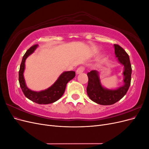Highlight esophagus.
Returning <instances> with one entry per match:
<instances>
[{"label": "esophagus", "mask_w": 149, "mask_h": 149, "mask_svg": "<svg viewBox=\"0 0 149 149\" xmlns=\"http://www.w3.org/2000/svg\"><path fill=\"white\" fill-rule=\"evenodd\" d=\"M84 70V68L83 66H79L78 68L76 70V73L77 74H80L83 73Z\"/></svg>", "instance_id": "1"}]
</instances>
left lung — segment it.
I'll list each match as a JSON object with an SVG mask.
<instances>
[{
  "label": "left lung",
  "mask_w": 149,
  "mask_h": 149,
  "mask_svg": "<svg viewBox=\"0 0 149 149\" xmlns=\"http://www.w3.org/2000/svg\"><path fill=\"white\" fill-rule=\"evenodd\" d=\"M115 55L118 61L124 66L123 75L124 84L117 89H106L101 84L97 71L92 70L87 73L88 83L87 94L91 100L101 105H111L119 101L127 93L131 81L132 67L129 56L119 45L114 44Z\"/></svg>",
  "instance_id": "obj_1"
}]
</instances>
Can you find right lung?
<instances>
[{
    "mask_svg": "<svg viewBox=\"0 0 149 149\" xmlns=\"http://www.w3.org/2000/svg\"><path fill=\"white\" fill-rule=\"evenodd\" d=\"M38 45L31 47L22 58L19 73V80L20 88L25 97L39 104H48L58 101L64 94L66 86L70 80L75 76V72L73 71H65L63 73L58 79L51 87L40 92L31 91L26 87L24 77V71L25 70V62L29 55L33 53L35 49L37 48Z\"/></svg>",
    "mask_w": 149,
    "mask_h": 149,
    "instance_id": "obj_1",
    "label": "right lung"
}]
</instances>
